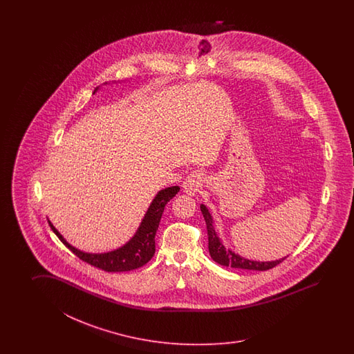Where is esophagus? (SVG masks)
<instances>
[{"label":"esophagus","mask_w":354,"mask_h":354,"mask_svg":"<svg viewBox=\"0 0 354 354\" xmlns=\"http://www.w3.org/2000/svg\"><path fill=\"white\" fill-rule=\"evenodd\" d=\"M203 174L201 172H192L183 180V189L187 195H195L203 187Z\"/></svg>","instance_id":"obj_1"}]
</instances>
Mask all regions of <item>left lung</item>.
<instances>
[{"label": "left lung", "mask_w": 354, "mask_h": 354, "mask_svg": "<svg viewBox=\"0 0 354 354\" xmlns=\"http://www.w3.org/2000/svg\"><path fill=\"white\" fill-rule=\"evenodd\" d=\"M201 212H203V218L206 221L207 226V235H209V252L210 256L216 263L225 267H232V268H238V270H248V271H267L276 267L277 264L282 263L287 257L279 259V261H272V262H257V261H249L243 257L238 256L233 253L230 249H225L223 243L220 241L218 235L215 233V229L212 226V218L210 212L206 209V206L201 205Z\"/></svg>", "instance_id": "1"}]
</instances>
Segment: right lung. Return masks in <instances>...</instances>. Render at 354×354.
Here are the masks:
<instances>
[{"label": "right lung", "instance_id": "right-lung-1", "mask_svg": "<svg viewBox=\"0 0 354 354\" xmlns=\"http://www.w3.org/2000/svg\"><path fill=\"white\" fill-rule=\"evenodd\" d=\"M178 191H180L178 186H172V187H167L159 191L147 211L139 229L136 230V235L124 247L104 254H90L75 249L64 241V238L58 233V230L54 227L49 220L48 223L55 235L59 238V241L69 250H72L73 254L78 257L80 259H82L83 262L106 272L131 271L148 263L151 257L154 256V252H156L154 238L158 230L162 214L165 211L167 203L172 200Z\"/></svg>", "mask_w": 354, "mask_h": 354}]
</instances>
